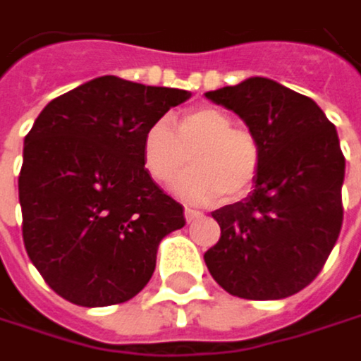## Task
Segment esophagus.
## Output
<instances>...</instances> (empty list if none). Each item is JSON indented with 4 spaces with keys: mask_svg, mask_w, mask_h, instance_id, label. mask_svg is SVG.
Wrapping results in <instances>:
<instances>
[{
    "mask_svg": "<svg viewBox=\"0 0 361 361\" xmlns=\"http://www.w3.org/2000/svg\"><path fill=\"white\" fill-rule=\"evenodd\" d=\"M183 215H185V221H188V224H192V221H196L198 217H202V213H200V211H194V209H185Z\"/></svg>",
    "mask_w": 361,
    "mask_h": 361,
    "instance_id": "esophagus-1",
    "label": "esophagus"
}]
</instances>
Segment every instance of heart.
I'll return each mask as SVG.
<instances>
[{
    "label": "heart",
    "mask_w": 361,
    "mask_h": 361,
    "mask_svg": "<svg viewBox=\"0 0 361 361\" xmlns=\"http://www.w3.org/2000/svg\"><path fill=\"white\" fill-rule=\"evenodd\" d=\"M190 157H188L187 154ZM192 169L176 181L173 192L188 202L243 198L251 192L261 169L259 137L232 114L217 106H196L173 123L154 121L142 137V163L161 185L173 181L181 169Z\"/></svg>",
    "instance_id": "1"
}]
</instances>
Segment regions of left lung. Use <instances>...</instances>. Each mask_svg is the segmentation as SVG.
<instances>
[{
	"label": "left lung",
	"instance_id": "1",
	"mask_svg": "<svg viewBox=\"0 0 361 361\" xmlns=\"http://www.w3.org/2000/svg\"><path fill=\"white\" fill-rule=\"evenodd\" d=\"M204 96L234 110L261 144L251 194L213 211L221 236L204 263L234 297H290L320 274L343 226L336 129L312 98L265 77Z\"/></svg>",
	"mask_w": 361,
	"mask_h": 361
}]
</instances>
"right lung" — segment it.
Listing matches in <instances>:
<instances>
[{
	"label": "right lung",
	"mask_w": 361,
	"mask_h": 361,
	"mask_svg": "<svg viewBox=\"0 0 361 361\" xmlns=\"http://www.w3.org/2000/svg\"><path fill=\"white\" fill-rule=\"evenodd\" d=\"M190 92L92 79L39 112L25 137L18 198L29 259L62 299L104 307L152 278L183 207L146 173L142 137Z\"/></svg>",
	"instance_id": "obj_1"
}]
</instances>
